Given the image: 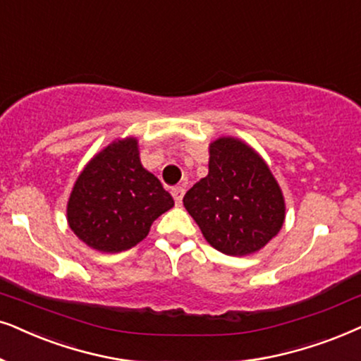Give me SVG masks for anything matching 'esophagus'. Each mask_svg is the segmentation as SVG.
Masks as SVG:
<instances>
[{
	"label": "esophagus",
	"instance_id": "1",
	"mask_svg": "<svg viewBox=\"0 0 361 361\" xmlns=\"http://www.w3.org/2000/svg\"><path fill=\"white\" fill-rule=\"evenodd\" d=\"M184 194H185L184 187H174V189H172V195H174L176 205L182 204V197H184Z\"/></svg>",
	"mask_w": 361,
	"mask_h": 361
}]
</instances>
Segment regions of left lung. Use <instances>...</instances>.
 <instances>
[{
	"instance_id": "left-lung-1",
	"label": "left lung",
	"mask_w": 361,
	"mask_h": 361,
	"mask_svg": "<svg viewBox=\"0 0 361 361\" xmlns=\"http://www.w3.org/2000/svg\"><path fill=\"white\" fill-rule=\"evenodd\" d=\"M205 240L226 255L264 249L285 222V199L269 164L232 135L209 144V174L184 195Z\"/></svg>"
}]
</instances>
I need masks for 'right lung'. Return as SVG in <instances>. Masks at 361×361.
Listing matches in <instances>:
<instances>
[{
  "mask_svg": "<svg viewBox=\"0 0 361 361\" xmlns=\"http://www.w3.org/2000/svg\"><path fill=\"white\" fill-rule=\"evenodd\" d=\"M174 199L140 162L137 137L114 139L92 156L68 199V226L89 249L118 254L147 237Z\"/></svg>",
  "mask_w": 361,
  "mask_h": 361,
  "instance_id": "obj_1",
  "label": "right lung"
}]
</instances>
